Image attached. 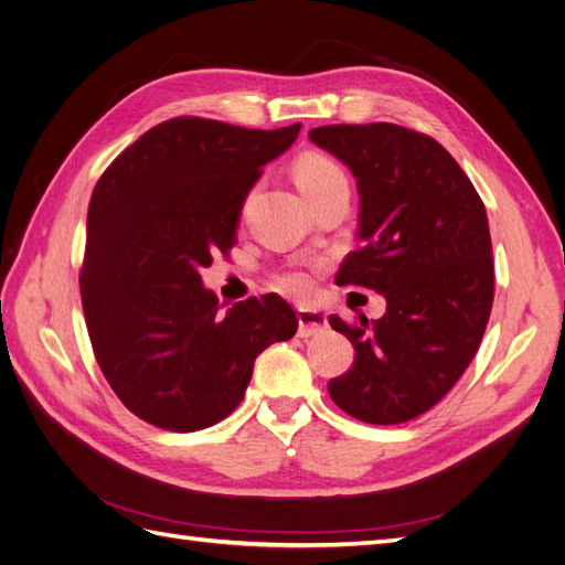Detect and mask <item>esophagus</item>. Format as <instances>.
I'll return each instance as SVG.
<instances>
[{"label":"esophagus","instance_id":"34e87169","mask_svg":"<svg viewBox=\"0 0 565 565\" xmlns=\"http://www.w3.org/2000/svg\"><path fill=\"white\" fill-rule=\"evenodd\" d=\"M297 318H299V337H313V334H320L322 330H328V316L320 311L299 309Z\"/></svg>","mask_w":565,"mask_h":565}]
</instances>
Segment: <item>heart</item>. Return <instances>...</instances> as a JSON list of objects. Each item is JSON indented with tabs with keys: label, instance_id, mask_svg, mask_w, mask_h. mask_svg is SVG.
I'll use <instances>...</instances> for the list:
<instances>
[{
	"label": "heart",
	"instance_id": "obj_1",
	"mask_svg": "<svg viewBox=\"0 0 565 565\" xmlns=\"http://www.w3.org/2000/svg\"><path fill=\"white\" fill-rule=\"evenodd\" d=\"M292 174H295L297 188L303 193L306 200H311L313 195L324 191L330 183L347 179L344 169H341L332 158L322 156V152H303V156L295 160ZM276 287L287 295L309 297L313 292V278L301 268L285 270L276 278Z\"/></svg>",
	"mask_w": 565,
	"mask_h": 565
}]
</instances>
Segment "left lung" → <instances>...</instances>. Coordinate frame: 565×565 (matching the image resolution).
Wrapping results in <instances>:
<instances>
[{
	"mask_svg": "<svg viewBox=\"0 0 565 565\" xmlns=\"http://www.w3.org/2000/svg\"><path fill=\"white\" fill-rule=\"evenodd\" d=\"M309 139L351 167L361 195L358 237L339 285L384 295L380 320L330 324L353 365L330 380V398L367 424H401L431 409L481 347L494 295L488 214L450 152L391 122L328 125Z\"/></svg>",
	"mask_w": 565,
	"mask_h": 565,
	"instance_id": "1",
	"label": "left lung"
}]
</instances>
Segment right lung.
<instances>
[{
    "instance_id": "add662e5",
    "label": "right lung",
    "mask_w": 565,
    "mask_h": 565,
    "mask_svg": "<svg viewBox=\"0 0 565 565\" xmlns=\"http://www.w3.org/2000/svg\"><path fill=\"white\" fill-rule=\"evenodd\" d=\"M299 129L174 117L96 181L82 309L100 372L143 422L207 429L241 405L256 355L295 337L299 318L285 299L249 297L221 316L200 273L231 252L249 188Z\"/></svg>"
}]
</instances>
